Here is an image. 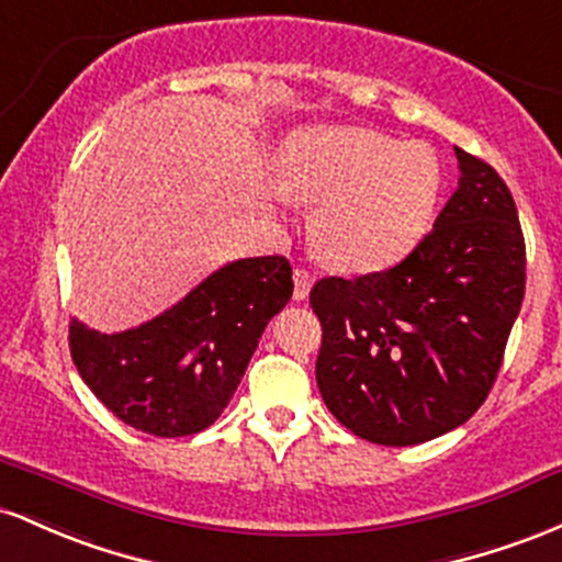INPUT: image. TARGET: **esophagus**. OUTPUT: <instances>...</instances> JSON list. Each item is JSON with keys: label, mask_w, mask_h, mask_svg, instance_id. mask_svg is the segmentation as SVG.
<instances>
[{"label": "esophagus", "mask_w": 562, "mask_h": 562, "mask_svg": "<svg viewBox=\"0 0 562 562\" xmlns=\"http://www.w3.org/2000/svg\"><path fill=\"white\" fill-rule=\"evenodd\" d=\"M311 286H313V276L307 273V270H302V268L294 270V300H297V302L307 300V294H311Z\"/></svg>", "instance_id": "1"}]
</instances>
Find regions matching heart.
<instances>
[{
  "mask_svg": "<svg viewBox=\"0 0 562 562\" xmlns=\"http://www.w3.org/2000/svg\"><path fill=\"white\" fill-rule=\"evenodd\" d=\"M276 186L318 204L311 238L342 273H374L403 260L438 206L440 161L427 143H395L363 127H302L276 150Z\"/></svg>",
  "mask_w": 562,
  "mask_h": 562,
  "instance_id": "obj_1",
  "label": "heart"
}]
</instances>
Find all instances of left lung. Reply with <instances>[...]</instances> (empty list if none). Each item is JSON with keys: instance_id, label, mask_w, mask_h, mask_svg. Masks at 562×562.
<instances>
[{"instance_id": "left-lung-1", "label": "left lung", "mask_w": 562, "mask_h": 562, "mask_svg": "<svg viewBox=\"0 0 562 562\" xmlns=\"http://www.w3.org/2000/svg\"><path fill=\"white\" fill-rule=\"evenodd\" d=\"M459 188L406 260L315 281L326 408L358 438L417 446L464 425L494 387L526 294V241L509 188L468 150Z\"/></svg>"}]
</instances>
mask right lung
I'll return each mask as SVG.
<instances>
[{
  "instance_id": "add662e5",
  "label": "right lung",
  "mask_w": 562,
  "mask_h": 562,
  "mask_svg": "<svg viewBox=\"0 0 562 562\" xmlns=\"http://www.w3.org/2000/svg\"><path fill=\"white\" fill-rule=\"evenodd\" d=\"M292 289L286 257L228 262L135 329L100 334L74 318L71 358L94 398L124 425L159 438L201 432L228 406Z\"/></svg>"
}]
</instances>
